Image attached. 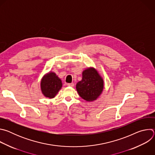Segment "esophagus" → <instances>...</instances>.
Segmentation results:
<instances>
[{"label":"esophagus","mask_w":155,"mask_h":155,"mask_svg":"<svg viewBox=\"0 0 155 155\" xmlns=\"http://www.w3.org/2000/svg\"><path fill=\"white\" fill-rule=\"evenodd\" d=\"M68 86H71V87H74V83H68Z\"/></svg>","instance_id":"34e87169"}]
</instances>
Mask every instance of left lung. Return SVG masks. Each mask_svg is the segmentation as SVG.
<instances>
[{"instance_id":"1","label":"left lung","mask_w":155,"mask_h":155,"mask_svg":"<svg viewBox=\"0 0 155 155\" xmlns=\"http://www.w3.org/2000/svg\"><path fill=\"white\" fill-rule=\"evenodd\" d=\"M104 81L96 70L88 68L82 73V80L76 85L80 96L86 101L96 100L102 93Z\"/></svg>"}]
</instances>
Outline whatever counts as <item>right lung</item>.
<instances>
[{
    "label": "right lung",
    "instance_id": "right-lung-1",
    "mask_svg": "<svg viewBox=\"0 0 155 155\" xmlns=\"http://www.w3.org/2000/svg\"><path fill=\"white\" fill-rule=\"evenodd\" d=\"M62 81L54 72H49L44 76L40 83L43 94L47 97L53 98L62 87Z\"/></svg>",
    "mask_w": 155,
    "mask_h": 155
}]
</instances>
